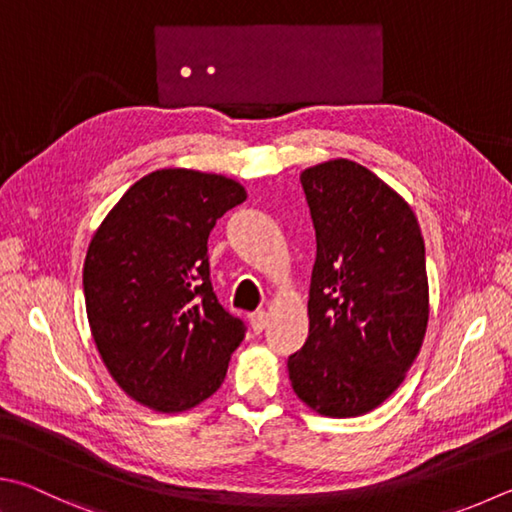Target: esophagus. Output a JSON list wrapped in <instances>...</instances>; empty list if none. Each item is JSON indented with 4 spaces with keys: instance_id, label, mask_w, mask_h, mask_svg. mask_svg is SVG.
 <instances>
[{
    "instance_id": "esophagus-1",
    "label": "esophagus",
    "mask_w": 512,
    "mask_h": 512,
    "mask_svg": "<svg viewBox=\"0 0 512 512\" xmlns=\"http://www.w3.org/2000/svg\"><path fill=\"white\" fill-rule=\"evenodd\" d=\"M266 320H268V315L264 311H257L250 315V327H253L255 333H262L266 327Z\"/></svg>"
}]
</instances>
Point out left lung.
I'll return each instance as SVG.
<instances>
[{"label": "left lung", "instance_id": "left-lung-1", "mask_svg": "<svg viewBox=\"0 0 512 512\" xmlns=\"http://www.w3.org/2000/svg\"><path fill=\"white\" fill-rule=\"evenodd\" d=\"M315 226L309 338L288 358L297 398L329 418L362 416L392 396L421 351L430 286L414 210L349 159L306 167Z\"/></svg>", "mask_w": 512, "mask_h": 512}]
</instances>
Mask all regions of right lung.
I'll use <instances>...</instances> for the list:
<instances>
[{"instance_id":"obj_1","label":"right lung","mask_w":512,"mask_h":512,"mask_svg":"<svg viewBox=\"0 0 512 512\" xmlns=\"http://www.w3.org/2000/svg\"><path fill=\"white\" fill-rule=\"evenodd\" d=\"M246 197L224 174L165 167L136 181L89 241L91 336L118 387L154 412L215 394L246 336L217 302L208 266L210 230Z\"/></svg>"}]
</instances>
